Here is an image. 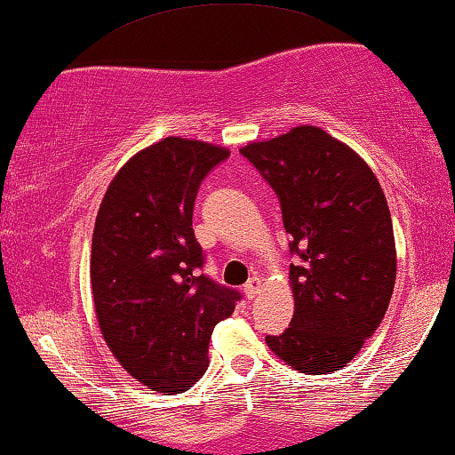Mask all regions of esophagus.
Instances as JSON below:
<instances>
[{
    "label": "esophagus",
    "instance_id": "1",
    "mask_svg": "<svg viewBox=\"0 0 455 455\" xmlns=\"http://www.w3.org/2000/svg\"><path fill=\"white\" fill-rule=\"evenodd\" d=\"M260 291H262V281L259 279V276H252V279L243 285V293H246L248 299H254Z\"/></svg>",
    "mask_w": 455,
    "mask_h": 455
}]
</instances>
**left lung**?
<instances>
[{
    "mask_svg": "<svg viewBox=\"0 0 455 455\" xmlns=\"http://www.w3.org/2000/svg\"><path fill=\"white\" fill-rule=\"evenodd\" d=\"M279 196L289 248L293 318L267 337L293 370L345 367L378 331L396 283V242L386 195L357 151L324 129L299 124L240 149Z\"/></svg>",
    "mask_w": 455,
    "mask_h": 455,
    "instance_id": "1",
    "label": "left lung"
}]
</instances>
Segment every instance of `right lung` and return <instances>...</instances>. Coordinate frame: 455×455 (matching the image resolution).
<instances>
[{"instance_id":"obj_1","label":"right lung","mask_w":455,"mask_h":455,"mask_svg":"<svg viewBox=\"0 0 455 455\" xmlns=\"http://www.w3.org/2000/svg\"><path fill=\"white\" fill-rule=\"evenodd\" d=\"M228 148L166 137L110 180L92 234L96 320L110 353L149 390L182 394L207 370L209 339L240 293L205 275L193 207Z\"/></svg>"}]
</instances>
